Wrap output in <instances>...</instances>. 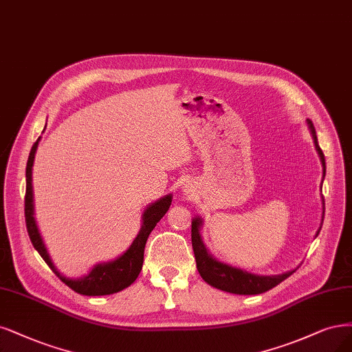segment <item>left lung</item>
Here are the masks:
<instances>
[{
  "label": "left lung",
  "instance_id": "8db88e82",
  "mask_svg": "<svg viewBox=\"0 0 352 352\" xmlns=\"http://www.w3.org/2000/svg\"><path fill=\"white\" fill-rule=\"evenodd\" d=\"M307 124H309L310 132L313 135L314 145H316V150L320 157V162L323 166V177H324V173H326L324 155L318 144L316 131H314L311 120L307 119ZM323 214H324V208H323ZM201 226H202L201 218L199 217L193 218L192 220V248H193V253H195L197 268H198L199 275L202 276V280L218 289H223V292L233 293V294H243V296L262 294L265 292H268V289L274 288L280 283H283L284 280H287L289 275H293V272H296V270H294V271H288L281 275H271V276L270 275H256V274L239 270V268H234V266H232V265H227L224 262L217 261L215 258H212V254H210L207 248H205L202 243L201 233H199ZM320 228H322V226H320ZM320 228L318 230V234L320 232Z\"/></svg>",
  "mask_w": 352,
  "mask_h": 352
}]
</instances>
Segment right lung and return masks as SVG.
<instances>
[{
	"mask_svg": "<svg viewBox=\"0 0 352 352\" xmlns=\"http://www.w3.org/2000/svg\"><path fill=\"white\" fill-rule=\"evenodd\" d=\"M41 141V137L33 144V147L29 154V160L26 166V197H24V217H26V227L29 237L33 243V248L39 252L43 261L47 263V266L55 272V275L60 281L67 284L71 289H74L76 293L82 296H107L113 294L118 292H122L124 288L129 287L132 283L137 280V276L141 272L142 262H144V249L147 239L155 224L159 223L163 215L167 212L168 207L172 204V195L160 198L151 204L147 210L142 214V226L140 233L137 234L135 240L132 241L129 249L120 254V256L115 261L98 263L94 268L89 272V275L81 278H67L60 274L51 261L50 253H47L43 240L41 237V233L36 226L34 217H33V189H32V167L34 162V154L38 144Z\"/></svg>",
	"mask_w": 352,
	"mask_h": 352,
	"instance_id": "obj_1",
	"label": "right lung"
}]
</instances>
